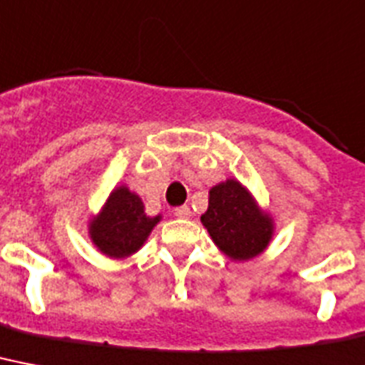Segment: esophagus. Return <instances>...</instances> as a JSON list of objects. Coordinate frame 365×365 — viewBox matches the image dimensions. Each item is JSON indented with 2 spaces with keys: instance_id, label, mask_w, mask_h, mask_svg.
<instances>
[{
  "instance_id": "esophagus-1",
  "label": "esophagus",
  "mask_w": 365,
  "mask_h": 365,
  "mask_svg": "<svg viewBox=\"0 0 365 365\" xmlns=\"http://www.w3.org/2000/svg\"><path fill=\"white\" fill-rule=\"evenodd\" d=\"M174 215L180 219L191 217V208H189V206H178V208L174 210Z\"/></svg>"
}]
</instances>
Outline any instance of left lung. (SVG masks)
Returning a JSON list of instances; mask_svg holds the SVG:
<instances>
[{
  "label": "left lung",
  "instance_id": "obj_1",
  "mask_svg": "<svg viewBox=\"0 0 365 365\" xmlns=\"http://www.w3.org/2000/svg\"><path fill=\"white\" fill-rule=\"evenodd\" d=\"M200 221L219 250L234 260L253 259L272 238V219L257 208L253 197L236 180L212 187L208 210Z\"/></svg>",
  "mask_w": 365,
  "mask_h": 365
}]
</instances>
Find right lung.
<instances>
[{"instance_id":"add662e5","label":"right lung","mask_w":365,"mask_h":365,"mask_svg":"<svg viewBox=\"0 0 365 365\" xmlns=\"http://www.w3.org/2000/svg\"><path fill=\"white\" fill-rule=\"evenodd\" d=\"M157 223L159 215L148 217L138 195L127 187H118L112 191L99 217L93 219L90 234L103 253L121 259L135 253Z\"/></svg>"}]
</instances>
